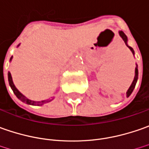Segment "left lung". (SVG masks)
<instances>
[{
  "instance_id": "1",
  "label": "left lung",
  "mask_w": 149,
  "mask_h": 149,
  "mask_svg": "<svg viewBox=\"0 0 149 149\" xmlns=\"http://www.w3.org/2000/svg\"><path fill=\"white\" fill-rule=\"evenodd\" d=\"M120 33V36L122 39L125 41V43L126 46L129 48V49H130L131 52L133 53V54L134 55V49L131 48L130 46H129L128 44H127V42H128V39H127V36L125 35V33H124L123 31H120L119 32ZM138 76H139V71H138V65L136 64V68H135V75H134V81H133V82H132V84L131 86H130V88L128 89L127 91V92H126V95H127V97H129L130 95H131V93L133 92V91L134 89V87H135V85H136V82H137V81H138Z\"/></svg>"
}]
</instances>
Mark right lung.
Here are the masks:
<instances>
[{
	"label": "right lung",
	"mask_w": 149,
	"mask_h": 149,
	"mask_svg": "<svg viewBox=\"0 0 149 149\" xmlns=\"http://www.w3.org/2000/svg\"><path fill=\"white\" fill-rule=\"evenodd\" d=\"M11 59H12V57L10 58V61H11ZM8 81H9V84L10 86V87H11V89L13 91L14 94L16 95V97L19 99V100H21L22 102H24V103H26V104H28V105H42L45 104V103H48L49 101H51L52 100H41V101H34V100H31L28 99L27 97H25L23 94H21L19 91H18V89L15 87V86L14 85L13 83V81H12V77H11V74H10V72H8Z\"/></svg>",
	"instance_id": "right-lung-1"
}]
</instances>
